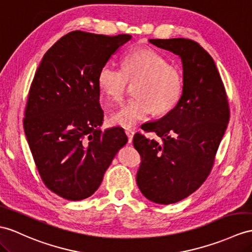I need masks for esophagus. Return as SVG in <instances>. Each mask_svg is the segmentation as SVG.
<instances>
[{
  "label": "esophagus",
  "instance_id": "obj_1",
  "mask_svg": "<svg viewBox=\"0 0 252 252\" xmlns=\"http://www.w3.org/2000/svg\"><path fill=\"white\" fill-rule=\"evenodd\" d=\"M125 133H126V136H127V138H128V142L131 143V142H132V137H133L134 132H133L131 129H126V130H125Z\"/></svg>",
  "mask_w": 252,
  "mask_h": 252
}]
</instances>
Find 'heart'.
<instances>
[{"label": "heart", "instance_id": "heart-1", "mask_svg": "<svg viewBox=\"0 0 252 252\" xmlns=\"http://www.w3.org/2000/svg\"><path fill=\"white\" fill-rule=\"evenodd\" d=\"M128 83L133 87L134 99L110 115L114 126L132 128L149 115L170 112L181 99L183 77L177 67L168 64L162 54L152 48H139L122 60V70L106 64L98 71L97 84L109 101L124 97Z\"/></svg>", "mask_w": 252, "mask_h": 252}]
</instances>
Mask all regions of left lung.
I'll return each mask as SVG.
<instances>
[{
	"label": "left lung",
	"mask_w": 252,
	"mask_h": 252,
	"mask_svg": "<svg viewBox=\"0 0 252 252\" xmlns=\"http://www.w3.org/2000/svg\"><path fill=\"white\" fill-rule=\"evenodd\" d=\"M152 45L179 55L183 93L161 119L146 123L162 142L136 133L133 146L141 156L137 184L146 199L176 203L207 179L228 126V98L214 60L198 42L186 38L149 39Z\"/></svg>",
	"instance_id": "8db88e82"
}]
</instances>
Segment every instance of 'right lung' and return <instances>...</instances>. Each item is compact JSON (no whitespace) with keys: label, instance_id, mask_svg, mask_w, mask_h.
I'll list each match as a JSON object with an SVG mask.
<instances>
[{"label":"right lung","instance_id":"obj_1","mask_svg":"<svg viewBox=\"0 0 252 252\" xmlns=\"http://www.w3.org/2000/svg\"><path fill=\"white\" fill-rule=\"evenodd\" d=\"M131 36L73 31L42 58L29 92L24 132L45 185L60 197H91L116 153L121 127L101 130L98 71Z\"/></svg>","mask_w":252,"mask_h":252}]
</instances>
